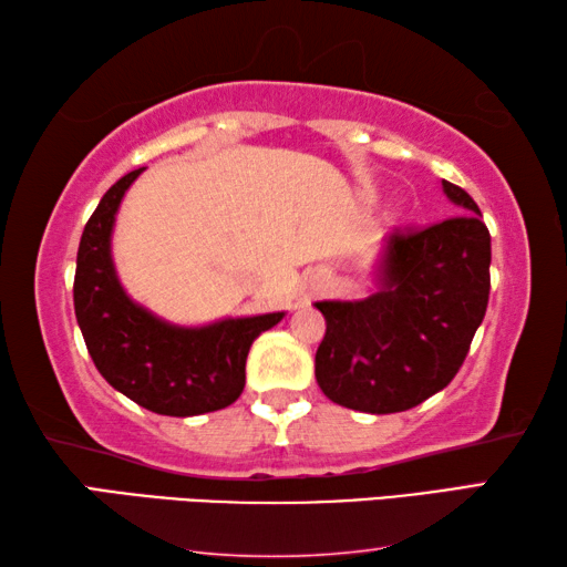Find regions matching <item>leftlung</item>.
<instances>
[{
  "label": "left lung",
  "instance_id": "left-lung-1",
  "mask_svg": "<svg viewBox=\"0 0 567 567\" xmlns=\"http://www.w3.org/2000/svg\"><path fill=\"white\" fill-rule=\"evenodd\" d=\"M460 215L385 239L380 290L315 307L328 330L315 354L320 390L342 408L388 415L450 385L491 295V233L463 187L443 179Z\"/></svg>",
  "mask_w": 567,
  "mask_h": 567
}]
</instances>
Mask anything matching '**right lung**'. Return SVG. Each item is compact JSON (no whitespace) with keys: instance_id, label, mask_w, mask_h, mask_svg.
<instances>
[{"instance_id":"right-lung-1","label":"right lung","mask_w":567,"mask_h":567,"mask_svg":"<svg viewBox=\"0 0 567 567\" xmlns=\"http://www.w3.org/2000/svg\"><path fill=\"white\" fill-rule=\"evenodd\" d=\"M142 169L114 182L84 225L74 272L76 322L100 375L137 405L169 417L223 410L243 395L255 338L285 312L179 328L134 302L114 270L112 227Z\"/></svg>"}]
</instances>
